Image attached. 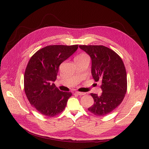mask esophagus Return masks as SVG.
Instances as JSON below:
<instances>
[{
    "label": "esophagus",
    "instance_id": "34e87169",
    "mask_svg": "<svg viewBox=\"0 0 149 149\" xmlns=\"http://www.w3.org/2000/svg\"><path fill=\"white\" fill-rule=\"evenodd\" d=\"M75 93H77V95H84L86 94L84 92H78V91H76Z\"/></svg>",
    "mask_w": 149,
    "mask_h": 149
}]
</instances>
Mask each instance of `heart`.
<instances>
[{"mask_svg": "<svg viewBox=\"0 0 149 149\" xmlns=\"http://www.w3.org/2000/svg\"><path fill=\"white\" fill-rule=\"evenodd\" d=\"M86 56V55H84V54H81V55H80V56H79L77 57H83V56Z\"/></svg>", "mask_w": 149, "mask_h": 149, "instance_id": "obj_1", "label": "heart"}]
</instances>
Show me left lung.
I'll list each match as a JSON object with an SVG mask.
<instances>
[{
  "instance_id": "8db88e82",
  "label": "left lung",
  "mask_w": 149,
  "mask_h": 149,
  "mask_svg": "<svg viewBox=\"0 0 149 149\" xmlns=\"http://www.w3.org/2000/svg\"><path fill=\"white\" fill-rule=\"evenodd\" d=\"M92 61L91 74L101 82L100 95L91 93L94 104L88 110L97 116L112 112L123 101L127 91V75L123 61L115 52L101 45H80Z\"/></svg>"
}]
</instances>
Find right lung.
I'll list each match as a JSON object with an SVG mask.
<instances>
[{
  "label": "right lung",
  "instance_id": "add662e5",
  "mask_svg": "<svg viewBox=\"0 0 149 149\" xmlns=\"http://www.w3.org/2000/svg\"><path fill=\"white\" fill-rule=\"evenodd\" d=\"M77 45H51L37 51L28 62L24 89L30 104L43 115L52 117L64 110L71 92L56 87L59 66L77 50Z\"/></svg>",
  "mask_w": 149,
  "mask_h": 149
}]
</instances>
